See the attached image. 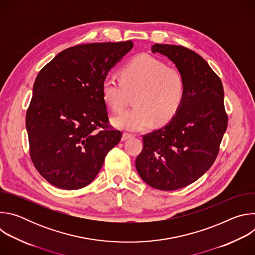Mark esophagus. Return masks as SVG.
I'll return each instance as SVG.
<instances>
[{
	"mask_svg": "<svg viewBox=\"0 0 255 255\" xmlns=\"http://www.w3.org/2000/svg\"><path fill=\"white\" fill-rule=\"evenodd\" d=\"M131 137H133V134L128 133V132H124L123 135H122V140L125 141V140H127V139H129V138H131Z\"/></svg>",
	"mask_w": 255,
	"mask_h": 255,
	"instance_id": "1",
	"label": "esophagus"
}]
</instances>
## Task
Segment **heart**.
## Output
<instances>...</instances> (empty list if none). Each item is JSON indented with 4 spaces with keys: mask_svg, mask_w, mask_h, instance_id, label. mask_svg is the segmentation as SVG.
Returning <instances> with one entry per match:
<instances>
[{
    "mask_svg": "<svg viewBox=\"0 0 255 255\" xmlns=\"http://www.w3.org/2000/svg\"><path fill=\"white\" fill-rule=\"evenodd\" d=\"M186 85L180 72L160 59L140 54L122 69V78L107 75L102 83L104 100L115 112L127 106L130 93L137 92L135 107L116 116L114 124L125 130L141 131L150 128L154 122L170 121L183 104Z\"/></svg>",
    "mask_w": 255,
    "mask_h": 255,
    "instance_id": "heart-1",
    "label": "heart"
}]
</instances>
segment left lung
Segmentation results:
<instances>
[{"label":"left lung","instance_id":"left-lung-1","mask_svg":"<svg viewBox=\"0 0 255 255\" xmlns=\"http://www.w3.org/2000/svg\"><path fill=\"white\" fill-rule=\"evenodd\" d=\"M173 61L186 85L185 98L164 127L142 137L143 148L135 165L140 177L160 191L185 188L214 163L228 126L223 85L208 62L179 45L154 44Z\"/></svg>","mask_w":255,"mask_h":255}]
</instances>
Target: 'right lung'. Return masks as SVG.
I'll use <instances>...</instances> for the list:
<instances>
[{
	"label": "right lung",
	"mask_w": 255,
	"mask_h": 255,
	"mask_svg": "<svg viewBox=\"0 0 255 255\" xmlns=\"http://www.w3.org/2000/svg\"><path fill=\"white\" fill-rule=\"evenodd\" d=\"M132 41L66 48L36 78L26 112L29 152L52 186L79 190L94 180L122 132L109 122L102 83Z\"/></svg>",
	"instance_id": "obj_1"
}]
</instances>
